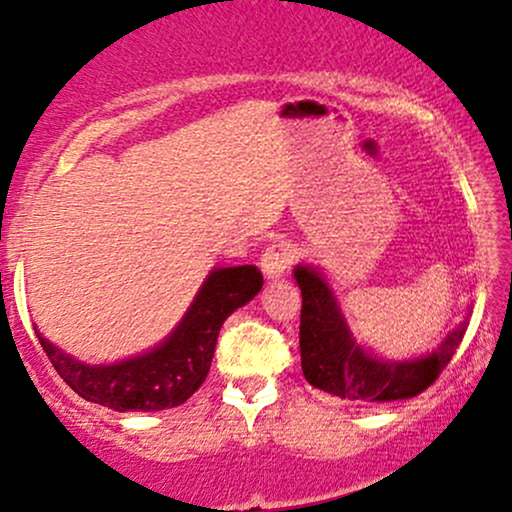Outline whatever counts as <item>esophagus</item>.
Returning <instances> with one entry per match:
<instances>
[{
    "instance_id": "obj_1",
    "label": "esophagus",
    "mask_w": 512,
    "mask_h": 512,
    "mask_svg": "<svg viewBox=\"0 0 512 512\" xmlns=\"http://www.w3.org/2000/svg\"><path fill=\"white\" fill-rule=\"evenodd\" d=\"M293 260H296V250H293L291 243L286 240H279V243L269 245L267 250L262 252V272L267 274V279H281L291 269Z\"/></svg>"
}]
</instances>
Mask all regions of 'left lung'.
Listing matches in <instances>:
<instances>
[{"label": "left lung", "mask_w": 512, "mask_h": 512, "mask_svg": "<svg viewBox=\"0 0 512 512\" xmlns=\"http://www.w3.org/2000/svg\"><path fill=\"white\" fill-rule=\"evenodd\" d=\"M301 286V366L310 385L356 404H380L421 395L455 356L467 327H455L431 356L416 361H378L351 339L332 291L315 269L296 267Z\"/></svg>", "instance_id": "obj_1"}]
</instances>
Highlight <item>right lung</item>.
Instances as JSON below:
<instances>
[{"instance_id": "obj_1", "label": "right lung", "mask_w": 512, "mask_h": 512, "mask_svg": "<svg viewBox=\"0 0 512 512\" xmlns=\"http://www.w3.org/2000/svg\"><path fill=\"white\" fill-rule=\"evenodd\" d=\"M262 284V272L255 264L214 269L190 313L166 342L149 354L113 366H86L62 354L40 334L38 339L60 378L86 402L115 411L173 409L187 402L207 380L223 320L252 301Z\"/></svg>"}]
</instances>
